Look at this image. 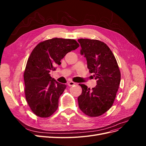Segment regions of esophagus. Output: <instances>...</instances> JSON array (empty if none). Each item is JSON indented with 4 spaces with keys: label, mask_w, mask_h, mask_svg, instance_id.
Segmentation results:
<instances>
[{
    "label": "esophagus",
    "mask_w": 146,
    "mask_h": 146,
    "mask_svg": "<svg viewBox=\"0 0 146 146\" xmlns=\"http://www.w3.org/2000/svg\"><path fill=\"white\" fill-rule=\"evenodd\" d=\"M76 83H75V82H69V83H68V85L69 86H73V85H76Z\"/></svg>",
    "instance_id": "34e87169"
}]
</instances>
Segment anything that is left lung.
Returning <instances> with one entry per match:
<instances>
[{"label":"left lung","mask_w":146,"mask_h":146,"mask_svg":"<svg viewBox=\"0 0 146 146\" xmlns=\"http://www.w3.org/2000/svg\"><path fill=\"white\" fill-rule=\"evenodd\" d=\"M90 73L97 80V85L88 88L79 84L82 92L78 98L79 108L86 115L98 117L111 107L121 82V72L115 56L108 46L97 39H79Z\"/></svg>","instance_id":"left-lung-1"}]
</instances>
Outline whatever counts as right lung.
Wrapping results in <instances>:
<instances>
[{
	"label": "right lung",
	"instance_id": "obj_1",
	"mask_svg": "<svg viewBox=\"0 0 146 146\" xmlns=\"http://www.w3.org/2000/svg\"><path fill=\"white\" fill-rule=\"evenodd\" d=\"M79 44L74 39L52 38L39 43L27 60L24 73L25 96L32 112L48 117L58 107V99L66 86L52 78L49 72Z\"/></svg>",
	"mask_w": 146,
	"mask_h": 146
}]
</instances>
